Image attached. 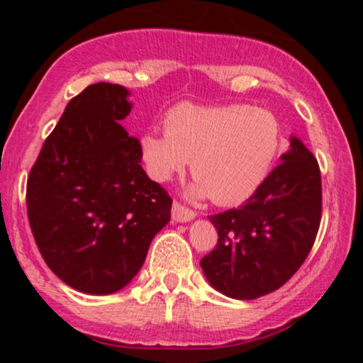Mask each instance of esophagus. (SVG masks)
<instances>
[{"mask_svg":"<svg viewBox=\"0 0 363 363\" xmlns=\"http://www.w3.org/2000/svg\"><path fill=\"white\" fill-rule=\"evenodd\" d=\"M195 216H196L195 211L188 210L186 206H182L178 201H173V205H172V218H173V221H177V223H188V221L195 220Z\"/></svg>","mask_w":363,"mask_h":363,"instance_id":"34e87169","label":"esophagus"}]
</instances>
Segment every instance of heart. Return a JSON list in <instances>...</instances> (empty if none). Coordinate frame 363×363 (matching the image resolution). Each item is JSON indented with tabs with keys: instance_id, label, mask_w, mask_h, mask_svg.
<instances>
[{
	"instance_id": "obj_1",
	"label": "heart",
	"mask_w": 363,
	"mask_h": 363,
	"mask_svg": "<svg viewBox=\"0 0 363 363\" xmlns=\"http://www.w3.org/2000/svg\"><path fill=\"white\" fill-rule=\"evenodd\" d=\"M165 133L140 140L142 160L155 182H168L191 160V200L233 206L255 195L281 148V127L269 111L251 106L180 104L165 116Z\"/></svg>"
}]
</instances>
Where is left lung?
<instances>
[{
	"label": "left lung",
	"instance_id": "obj_1",
	"mask_svg": "<svg viewBox=\"0 0 363 363\" xmlns=\"http://www.w3.org/2000/svg\"><path fill=\"white\" fill-rule=\"evenodd\" d=\"M289 150L245 205L208 216L218 245L200 261L206 279L231 299L252 301L286 284L309 255L320 225L315 157L291 135Z\"/></svg>",
	"mask_w": 363,
	"mask_h": 363
}]
</instances>
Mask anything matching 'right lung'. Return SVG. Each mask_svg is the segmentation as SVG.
<instances>
[{"mask_svg": "<svg viewBox=\"0 0 363 363\" xmlns=\"http://www.w3.org/2000/svg\"><path fill=\"white\" fill-rule=\"evenodd\" d=\"M130 91L97 82L69 101L28 178L34 240L54 274L84 294L121 291L170 221L172 198L143 170L121 123Z\"/></svg>", "mask_w": 363, "mask_h": 363, "instance_id": "add662e5", "label": "right lung"}]
</instances>
